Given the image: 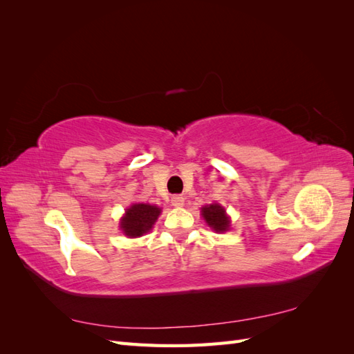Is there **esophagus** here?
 I'll return each mask as SVG.
<instances>
[{
  "label": "esophagus",
  "mask_w": 354,
  "mask_h": 354,
  "mask_svg": "<svg viewBox=\"0 0 354 354\" xmlns=\"http://www.w3.org/2000/svg\"><path fill=\"white\" fill-rule=\"evenodd\" d=\"M171 203H173L174 207H181L185 203V198L181 195H173L171 196Z\"/></svg>",
  "instance_id": "esophagus-1"
}]
</instances>
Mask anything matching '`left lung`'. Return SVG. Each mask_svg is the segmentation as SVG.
<instances>
[{"instance_id": "obj_1", "label": "left lung", "mask_w": 354, "mask_h": 354, "mask_svg": "<svg viewBox=\"0 0 354 354\" xmlns=\"http://www.w3.org/2000/svg\"><path fill=\"white\" fill-rule=\"evenodd\" d=\"M202 216L216 232H226L229 229V218L226 216V211L218 203H211L209 207H203Z\"/></svg>"}]
</instances>
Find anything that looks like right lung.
I'll return each mask as SVG.
<instances>
[{
    "label": "right lung",
    "instance_id": "1",
    "mask_svg": "<svg viewBox=\"0 0 354 354\" xmlns=\"http://www.w3.org/2000/svg\"><path fill=\"white\" fill-rule=\"evenodd\" d=\"M159 212L160 209L158 207L149 205V203H136V205L127 209L125 217L121 223V229L130 238L142 236L143 233H147L152 229Z\"/></svg>",
    "mask_w": 354,
    "mask_h": 354
}]
</instances>
